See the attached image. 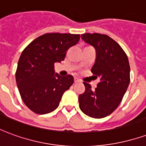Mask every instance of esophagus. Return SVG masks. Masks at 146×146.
I'll return each mask as SVG.
<instances>
[{"instance_id":"1","label":"esophagus","mask_w":146,"mask_h":146,"mask_svg":"<svg viewBox=\"0 0 146 146\" xmlns=\"http://www.w3.org/2000/svg\"><path fill=\"white\" fill-rule=\"evenodd\" d=\"M80 80L78 79V78H76V77H75V78H74V82H75V83L80 82Z\"/></svg>"}]
</instances>
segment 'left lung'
Listing matches in <instances>:
<instances>
[{"label": "left lung", "mask_w": 146, "mask_h": 146, "mask_svg": "<svg viewBox=\"0 0 146 146\" xmlns=\"http://www.w3.org/2000/svg\"><path fill=\"white\" fill-rule=\"evenodd\" d=\"M81 38L96 50V60L92 69L100 81L95 90L84 82L85 92L79 95V106L87 116L103 118L118 107L130 83L128 58L113 39L106 34L84 33Z\"/></svg>", "instance_id": "1"}]
</instances>
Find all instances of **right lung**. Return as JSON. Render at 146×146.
Returning <instances> with one entry per match:
<instances>
[{
	"label": "right lung",
	"mask_w": 146,
	"mask_h": 146,
	"mask_svg": "<svg viewBox=\"0 0 146 146\" xmlns=\"http://www.w3.org/2000/svg\"><path fill=\"white\" fill-rule=\"evenodd\" d=\"M80 34L51 33L38 36L24 49L18 62L16 84L23 101L33 113L46 114L57 109L73 76L54 74V63L65 59Z\"/></svg>",
	"instance_id": "right-lung-1"
}]
</instances>
